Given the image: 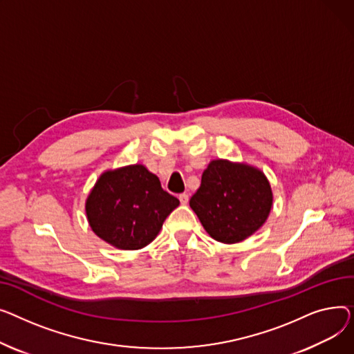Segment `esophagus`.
<instances>
[{
    "label": "esophagus",
    "instance_id": "1",
    "mask_svg": "<svg viewBox=\"0 0 354 354\" xmlns=\"http://www.w3.org/2000/svg\"><path fill=\"white\" fill-rule=\"evenodd\" d=\"M178 198H180V203H181V204H187V203H189V194L183 193V194L178 196Z\"/></svg>",
    "mask_w": 354,
    "mask_h": 354
}]
</instances>
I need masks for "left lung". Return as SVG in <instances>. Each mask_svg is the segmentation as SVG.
<instances>
[{
    "mask_svg": "<svg viewBox=\"0 0 354 354\" xmlns=\"http://www.w3.org/2000/svg\"><path fill=\"white\" fill-rule=\"evenodd\" d=\"M273 204L272 187L259 169L213 160L201 176L190 207L214 240L234 244L254 234Z\"/></svg>",
    "mask_w": 354,
    "mask_h": 354,
    "instance_id": "left-lung-1",
    "label": "left lung"
}]
</instances>
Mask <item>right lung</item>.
Segmentation results:
<instances>
[{
	"instance_id": "add662e5",
	"label": "right lung",
	"mask_w": 354,
	"mask_h": 354,
	"mask_svg": "<svg viewBox=\"0 0 354 354\" xmlns=\"http://www.w3.org/2000/svg\"><path fill=\"white\" fill-rule=\"evenodd\" d=\"M180 201L142 164L102 173L86 201L91 230L121 250H138L160 233Z\"/></svg>"
}]
</instances>
